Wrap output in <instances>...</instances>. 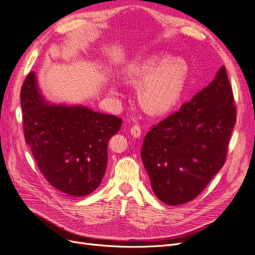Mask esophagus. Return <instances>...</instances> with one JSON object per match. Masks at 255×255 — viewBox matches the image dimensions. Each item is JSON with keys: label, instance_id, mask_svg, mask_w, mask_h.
<instances>
[{"label": "esophagus", "instance_id": "esophagus-1", "mask_svg": "<svg viewBox=\"0 0 255 255\" xmlns=\"http://www.w3.org/2000/svg\"><path fill=\"white\" fill-rule=\"evenodd\" d=\"M130 132H131V135H132L135 138H137V137H139L140 135H142V129H140L139 126L135 125L133 127H131Z\"/></svg>", "mask_w": 255, "mask_h": 255}]
</instances>
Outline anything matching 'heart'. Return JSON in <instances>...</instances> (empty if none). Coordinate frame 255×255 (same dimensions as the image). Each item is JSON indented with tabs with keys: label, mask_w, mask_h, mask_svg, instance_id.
<instances>
[{
	"label": "heart",
	"mask_w": 255,
	"mask_h": 255,
	"mask_svg": "<svg viewBox=\"0 0 255 255\" xmlns=\"http://www.w3.org/2000/svg\"><path fill=\"white\" fill-rule=\"evenodd\" d=\"M189 74V66L183 58H170L167 53H155L136 59L123 72L126 82L139 85L138 99L151 115L159 116L172 110L181 101ZM111 94L119 96L117 88Z\"/></svg>",
	"instance_id": "1"
}]
</instances>
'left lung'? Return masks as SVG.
<instances>
[{
  "instance_id": "left-lung-1",
  "label": "left lung",
  "mask_w": 255,
  "mask_h": 255,
  "mask_svg": "<svg viewBox=\"0 0 255 255\" xmlns=\"http://www.w3.org/2000/svg\"><path fill=\"white\" fill-rule=\"evenodd\" d=\"M235 113L232 89L222 66L208 86L152 127L140 156L158 200L181 205L205 189L225 163Z\"/></svg>"
}]
</instances>
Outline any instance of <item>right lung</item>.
Here are the masks:
<instances>
[{
  "instance_id": "right-lung-1",
  "label": "right lung",
  "mask_w": 255,
  "mask_h": 255,
  "mask_svg": "<svg viewBox=\"0 0 255 255\" xmlns=\"http://www.w3.org/2000/svg\"><path fill=\"white\" fill-rule=\"evenodd\" d=\"M24 134L41 172L56 189L85 196L100 186L107 167V145L122 120L83 106L47 101L36 74L21 89Z\"/></svg>"
}]
</instances>
